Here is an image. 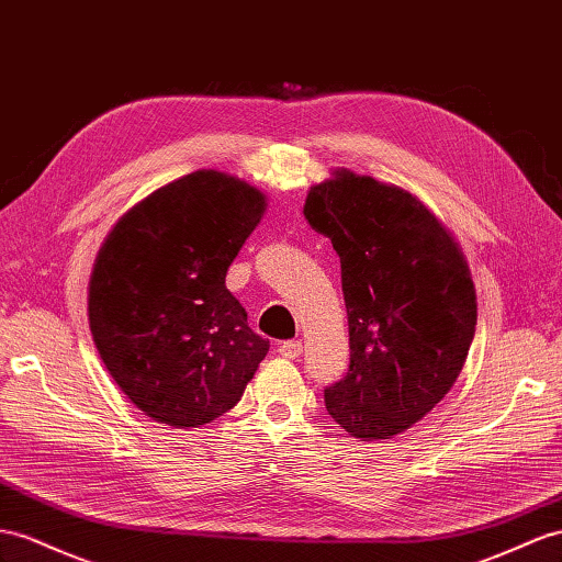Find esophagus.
<instances>
[{
    "label": "esophagus",
    "instance_id": "obj_1",
    "mask_svg": "<svg viewBox=\"0 0 562 562\" xmlns=\"http://www.w3.org/2000/svg\"><path fill=\"white\" fill-rule=\"evenodd\" d=\"M278 351H280V356H282V358H292V361H294V358H299L301 353H304V344H301L299 339L282 341Z\"/></svg>",
    "mask_w": 562,
    "mask_h": 562
}]
</instances>
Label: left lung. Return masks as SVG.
I'll use <instances>...</instances> for the list:
<instances>
[{
	"instance_id": "1",
	"label": "left lung",
	"mask_w": 562,
	"mask_h": 562,
	"mask_svg": "<svg viewBox=\"0 0 562 562\" xmlns=\"http://www.w3.org/2000/svg\"><path fill=\"white\" fill-rule=\"evenodd\" d=\"M308 225L333 239L349 315L347 378L325 406L351 437L392 439L449 394L477 325L463 251L418 196L341 168L313 184Z\"/></svg>"
}]
</instances>
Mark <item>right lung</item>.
<instances>
[{
  "label": "right lung",
  "mask_w": 562,
  "mask_h": 562,
  "mask_svg": "<svg viewBox=\"0 0 562 562\" xmlns=\"http://www.w3.org/2000/svg\"><path fill=\"white\" fill-rule=\"evenodd\" d=\"M266 194L218 170L158 187L111 227L90 278L97 351L156 423L206 425L247 390L270 341L225 276L266 213Z\"/></svg>",
  "instance_id": "1"
}]
</instances>
